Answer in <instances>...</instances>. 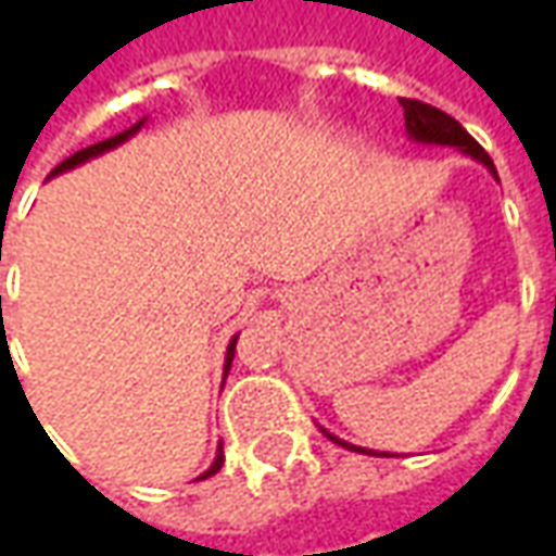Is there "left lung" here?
I'll return each mask as SVG.
<instances>
[{
	"mask_svg": "<svg viewBox=\"0 0 556 556\" xmlns=\"http://www.w3.org/2000/svg\"><path fill=\"white\" fill-rule=\"evenodd\" d=\"M402 110H405V130H408V137L414 139V142L458 148V151H465V154H470L473 160H479V163H482V166H485V169H489L491 175L497 178V169H494V163H491V157L485 154V148L479 146L477 139L470 137L465 127L455 122L453 115L441 113L438 106H429V103H422V101H408V98H402ZM325 434L333 443H339V446H345V450L366 453L363 446H354V443L339 441L337 434H330V431H325Z\"/></svg>",
	"mask_w": 556,
	"mask_h": 556,
	"instance_id": "obj_1",
	"label": "left lung"
}]
</instances>
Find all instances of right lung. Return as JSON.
<instances>
[{"instance_id": "1", "label": "right lung", "mask_w": 556, "mask_h": 556, "mask_svg": "<svg viewBox=\"0 0 556 556\" xmlns=\"http://www.w3.org/2000/svg\"><path fill=\"white\" fill-rule=\"evenodd\" d=\"M139 127H142V122H139V125L130 127V130H125V134H115V137L103 139V142H94V146L83 148V151H77V154H71V157L62 160V163H59V166H55L53 175H59V172L74 169V166H79V163H86V160L98 157V154H103V151H110V148L122 146V142H125V139H130V137H134V134H137ZM235 342H238V337H231L229 349H226V372H229L231 361H235ZM219 467H223V446H219V450H217V458H214V465L207 467L205 473H202V479H205V477H214V473H217Z\"/></svg>"}]
</instances>
